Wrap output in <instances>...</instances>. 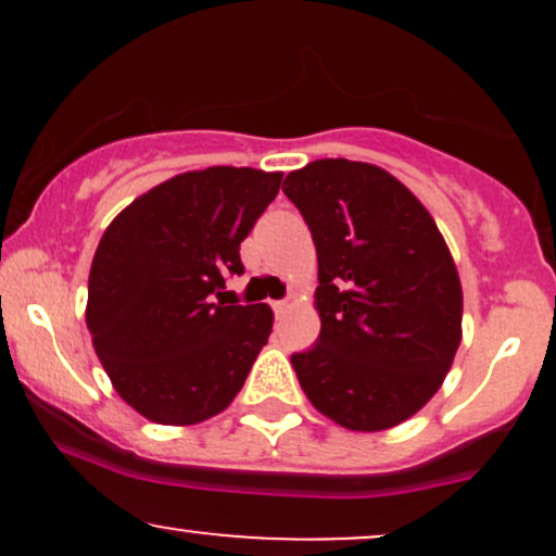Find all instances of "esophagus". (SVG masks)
<instances>
[{"mask_svg": "<svg viewBox=\"0 0 556 556\" xmlns=\"http://www.w3.org/2000/svg\"><path fill=\"white\" fill-rule=\"evenodd\" d=\"M292 305H298V298L295 295L287 298V300H277V303H274V311H277V316H285L287 311L292 308Z\"/></svg>", "mask_w": 556, "mask_h": 556, "instance_id": "34e87169", "label": "esophagus"}]
</instances>
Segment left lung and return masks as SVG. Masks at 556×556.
Listing matches in <instances>:
<instances>
[{
  "instance_id": "1",
  "label": "left lung",
  "mask_w": 556,
  "mask_h": 556,
  "mask_svg": "<svg viewBox=\"0 0 556 556\" xmlns=\"http://www.w3.org/2000/svg\"><path fill=\"white\" fill-rule=\"evenodd\" d=\"M285 195L318 256L321 334L292 355L321 416L350 431H387L442 387L463 340V287L433 216L387 169L316 159Z\"/></svg>"
}]
</instances>
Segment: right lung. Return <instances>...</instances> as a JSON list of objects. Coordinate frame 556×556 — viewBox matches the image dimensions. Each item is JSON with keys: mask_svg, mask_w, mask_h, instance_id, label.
I'll return each mask as SVG.
<instances>
[{"mask_svg": "<svg viewBox=\"0 0 556 556\" xmlns=\"http://www.w3.org/2000/svg\"><path fill=\"white\" fill-rule=\"evenodd\" d=\"M282 172L208 167L169 177L112 219L88 274L86 324L112 387L162 426L229 407L271 334L266 303L225 300L240 242Z\"/></svg>", "mask_w": 556, "mask_h": 556, "instance_id": "1", "label": "right lung"}]
</instances>
